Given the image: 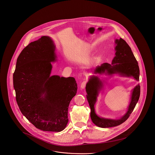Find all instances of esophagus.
<instances>
[{"label": "esophagus", "instance_id": "34e87169", "mask_svg": "<svg viewBox=\"0 0 155 155\" xmlns=\"http://www.w3.org/2000/svg\"><path fill=\"white\" fill-rule=\"evenodd\" d=\"M86 83H87V81H84L81 82V89H84L86 85Z\"/></svg>", "mask_w": 155, "mask_h": 155}]
</instances>
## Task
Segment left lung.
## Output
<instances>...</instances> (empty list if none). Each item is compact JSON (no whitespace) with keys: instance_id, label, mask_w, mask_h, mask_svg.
<instances>
[{"instance_id":"obj_1","label":"left lung","mask_w":155,"mask_h":155,"mask_svg":"<svg viewBox=\"0 0 155 155\" xmlns=\"http://www.w3.org/2000/svg\"><path fill=\"white\" fill-rule=\"evenodd\" d=\"M117 44L115 49V56L112 61V64L104 63L98 66L94 69L95 74H105L111 75L119 74L121 76H132L137 81H139V68L138 63L130 47L127 42L120 38L115 40ZM103 86V83L97 76H91L87 82L86 90L87 94V99L91 109L90 117L93 122L101 128H110L118 126L125 122L130 116L138 101L140 96V86L138 84L134 87L132 93L131 100L128 111L122 118L119 120H111L100 118L97 115L94 110V105L97 100L99 90Z\"/></svg>"}]
</instances>
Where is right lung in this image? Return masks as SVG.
I'll list each match as a JSON object with an SVG mask.
<instances>
[{
	"label": "right lung",
	"mask_w": 155,
	"mask_h": 155,
	"mask_svg": "<svg viewBox=\"0 0 155 155\" xmlns=\"http://www.w3.org/2000/svg\"><path fill=\"white\" fill-rule=\"evenodd\" d=\"M55 49L47 36L29 44L17 58L13 86L18 106L30 122L40 130L60 132L68 122V107L78 86L72 77L50 76Z\"/></svg>",
	"instance_id": "right-lung-1"
}]
</instances>
